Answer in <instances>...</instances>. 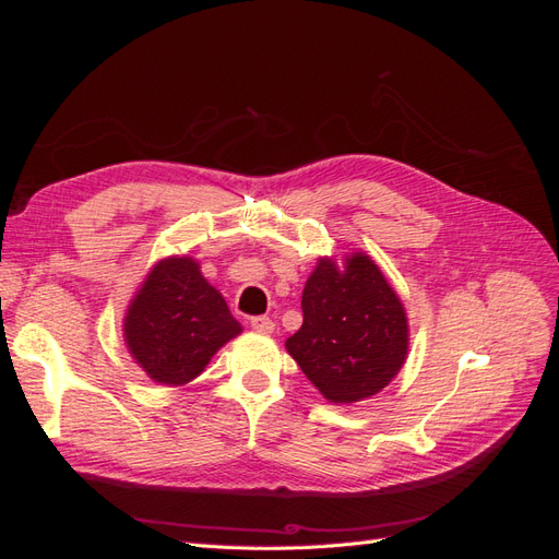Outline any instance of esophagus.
Instances as JSON below:
<instances>
[{"instance_id":"34e87169","label":"esophagus","mask_w":559,"mask_h":559,"mask_svg":"<svg viewBox=\"0 0 559 559\" xmlns=\"http://www.w3.org/2000/svg\"><path fill=\"white\" fill-rule=\"evenodd\" d=\"M251 329L259 333H273L275 331V321L270 317H251Z\"/></svg>"}]
</instances>
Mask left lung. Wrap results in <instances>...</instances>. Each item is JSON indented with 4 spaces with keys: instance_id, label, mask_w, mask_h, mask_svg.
<instances>
[{
    "instance_id": "1",
    "label": "left lung",
    "mask_w": 559,
    "mask_h": 559,
    "mask_svg": "<svg viewBox=\"0 0 559 559\" xmlns=\"http://www.w3.org/2000/svg\"><path fill=\"white\" fill-rule=\"evenodd\" d=\"M302 326L286 341L302 373L331 403L376 396L408 357V317L364 251L319 259L302 289Z\"/></svg>"
}]
</instances>
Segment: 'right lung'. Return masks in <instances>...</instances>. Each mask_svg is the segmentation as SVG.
Here are the masks:
<instances>
[{
  "label": "right lung",
  "instance_id": "add662e5",
  "mask_svg": "<svg viewBox=\"0 0 559 559\" xmlns=\"http://www.w3.org/2000/svg\"><path fill=\"white\" fill-rule=\"evenodd\" d=\"M240 333V321L191 257H170L151 267L123 319L132 359L151 380L167 386L195 380Z\"/></svg>",
  "mask_w": 559,
  "mask_h": 559
}]
</instances>
